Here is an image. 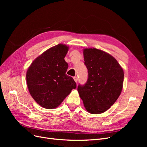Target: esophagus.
Listing matches in <instances>:
<instances>
[{"label":"esophagus","instance_id":"34e87169","mask_svg":"<svg viewBox=\"0 0 147 147\" xmlns=\"http://www.w3.org/2000/svg\"><path fill=\"white\" fill-rule=\"evenodd\" d=\"M74 79L75 82H76V83H77V82H78V78H77V77H74Z\"/></svg>","mask_w":147,"mask_h":147}]
</instances>
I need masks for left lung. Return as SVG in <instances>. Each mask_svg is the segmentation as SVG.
Instances as JSON below:
<instances>
[{"mask_svg": "<svg viewBox=\"0 0 147 147\" xmlns=\"http://www.w3.org/2000/svg\"><path fill=\"white\" fill-rule=\"evenodd\" d=\"M88 70L86 83L77 90L84 107L92 114H100L113 105L121 94L124 72L112 55L96 48L83 50Z\"/></svg>", "mask_w": 147, "mask_h": 147, "instance_id": "left-lung-1", "label": "left lung"}]
</instances>
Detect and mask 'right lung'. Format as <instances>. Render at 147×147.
I'll return each mask as SVG.
<instances>
[{
  "instance_id": "obj_1",
  "label": "right lung",
  "mask_w": 147,
  "mask_h": 147,
  "mask_svg": "<svg viewBox=\"0 0 147 147\" xmlns=\"http://www.w3.org/2000/svg\"><path fill=\"white\" fill-rule=\"evenodd\" d=\"M69 47L58 44L43 52L30 64L26 82L31 96L42 107H57L77 84L65 73L68 64L64 57Z\"/></svg>"
}]
</instances>
